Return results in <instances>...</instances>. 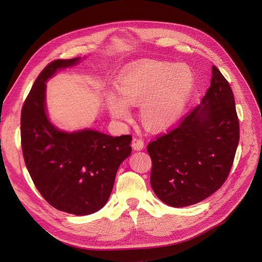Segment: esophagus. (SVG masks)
Returning a JSON list of instances; mask_svg holds the SVG:
<instances>
[{"label": "esophagus", "mask_w": 262, "mask_h": 262, "mask_svg": "<svg viewBox=\"0 0 262 262\" xmlns=\"http://www.w3.org/2000/svg\"><path fill=\"white\" fill-rule=\"evenodd\" d=\"M132 147L135 150H141L144 147V142L142 139L138 138V137H134L132 140Z\"/></svg>", "instance_id": "esophagus-1"}]
</instances>
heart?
Instances as JSON below:
<instances>
[{
    "label": "heart",
    "instance_id": "obj_1",
    "mask_svg": "<svg viewBox=\"0 0 262 262\" xmlns=\"http://www.w3.org/2000/svg\"><path fill=\"white\" fill-rule=\"evenodd\" d=\"M194 84L187 66L151 61L119 76L116 88L119 97L111 95L108 107L117 119H127V105L140 106L142 123L149 130H162L182 113Z\"/></svg>",
    "mask_w": 262,
    "mask_h": 262
}]
</instances>
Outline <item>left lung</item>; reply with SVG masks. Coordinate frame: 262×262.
Instances as JSON below:
<instances>
[{
    "label": "left lung",
    "instance_id": "left-lung-1",
    "mask_svg": "<svg viewBox=\"0 0 262 262\" xmlns=\"http://www.w3.org/2000/svg\"><path fill=\"white\" fill-rule=\"evenodd\" d=\"M238 141L232 89L212 66L210 86L202 105L148 143L152 191L161 202L176 208L206 200L228 179Z\"/></svg>",
    "mask_w": 262,
    "mask_h": 262
}]
</instances>
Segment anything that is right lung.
Returning a JSON list of instances; mask_svg holds the SVG:
<instances>
[{
    "label": "right lung",
    "instance_id": "obj_1",
    "mask_svg": "<svg viewBox=\"0 0 262 262\" xmlns=\"http://www.w3.org/2000/svg\"><path fill=\"white\" fill-rule=\"evenodd\" d=\"M79 58L56 59L45 67L21 108L25 164L40 194L54 208L84 215L105 206L121 162L131 154L130 134L112 137L93 130L66 133L45 114V81Z\"/></svg>",
    "mask_w": 262,
    "mask_h": 262
}]
</instances>
